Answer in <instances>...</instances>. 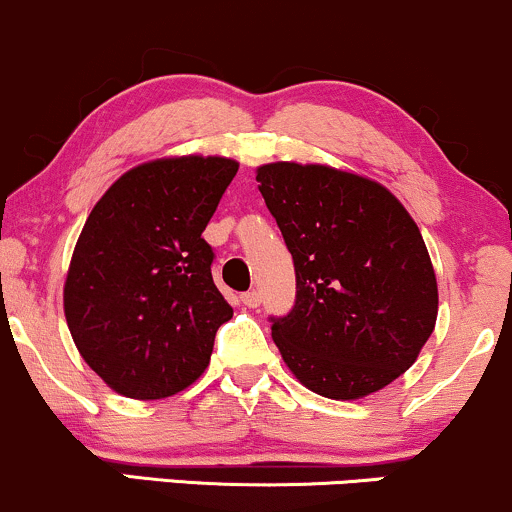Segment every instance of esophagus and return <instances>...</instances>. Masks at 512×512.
<instances>
[{
	"label": "esophagus",
	"mask_w": 512,
	"mask_h": 512,
	"mask_svg": "<svg viewBox=\"0 0 512 512\" xmlns=\"http://www.w3.org/2000/svg\"><path fill=\"white\" fill-rule=\"evenodd\" d=\"M240 301H243L245 305H248V308H257V305L262 303V296H260V291H248V293H243V296H240Z\"/></svg>",
	"instance_id": "obj_1"
}]
</instances>
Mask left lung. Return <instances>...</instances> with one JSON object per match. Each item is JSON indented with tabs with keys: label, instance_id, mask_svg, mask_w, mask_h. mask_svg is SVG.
<instances>
[{
	"label": "left lung",
	"instance_id": "1",
	"mask_svg": "<svg viewBox=\"0 0 512 512\" xmlns=\"http://www.w3.org/2000/svg\"><path fill=\"white\" fill-rule=\"evenodd\" d=\"M296 267L272 337L301 385L361 399L397 380L431 337L438 284L419 226L380 182L320 163L257 168Z\"/></svg>",
	"mask_w": 512,
	"mask_h": 512
}]
</instances>
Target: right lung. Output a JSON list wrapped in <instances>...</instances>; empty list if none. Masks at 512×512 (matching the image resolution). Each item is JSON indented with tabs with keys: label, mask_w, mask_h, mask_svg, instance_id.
Segmentation results:
<instances>
[{
	"label": "right lung",
	"mask_w": 512,
	"mask_h": 512,
	"mask_svg": "<svg viewBox=\"0 0 512 512\" xmlns=\"http://www.w3.org/2000/svg\"><path fill=\"white\" fill-rule=\"evenodd\" d=\"M238 163L156 158L127 170L84 223L64 281V317L84 361L120 395L161 399L209 366L233 308L202 238Z\"/></svg>",
	"instance_id": "add662e5"
}]
</instances>
